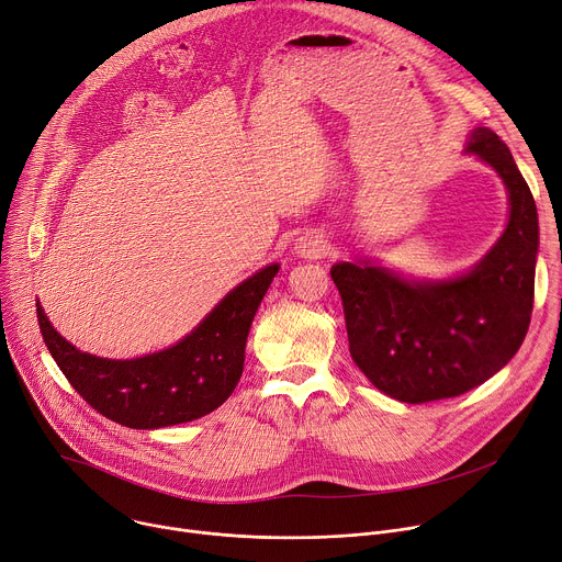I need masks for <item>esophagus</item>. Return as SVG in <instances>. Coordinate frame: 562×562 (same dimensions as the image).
Here are the masks:
<instances>
[{"label": "esophagus", "mask_w": 562, "mask_h": 562, "mask_svg": "<svg viewBox=\"0 0 562 562\" xmlns=\"http://www.w3.org/2000/svg\"><path fill=\"white\" fill-rule=\"evenodd\" d=\"M328 240L319 232H306L301 238H296L294 254L301 258H322L328 254Z\"/></svg>", "instance_id": "esophagus-1"}]
</instances>
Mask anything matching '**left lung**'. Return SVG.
Segmentation results:
<instances>
[{"label": "left lung", "mask_w": 562, "mask_h": 562, "mask_svg": "<svg viewBox=\"0 0 562 562\" xmlns=\"http://www.w3.org/2000/svg\"><path fill=\"white\" fill-rule=\"evenodd\" d=\"M465 153L488 164L508 193L506 227L480 263L448 279L405 277L371 258L330 268L353 362L401 403L474 390L510 362L529 330L540 245L533 195L488 127H474Z\"/></svg>", "instance_id": "left-lung-1"}]
</instances>
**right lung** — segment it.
<instances>
[{"instance_id":"right-lung-1","label":"right lung","mask_w":562,"mask_h":562,"mask_svg":"<svg viewBox=\"0 0 562 562\" xmlns=\"http://www.w3.org/2000/svg\"><path fill=\"white\" fill-rule=\"evenodd\" d=\"M279 268H261L229 290L187 337L142 358L82 353L52 326L37 301L40 333L74 390L105 418L133 429L189 423L221 407L236 390L249 326Z\"/></svg>"}]
</instances>
